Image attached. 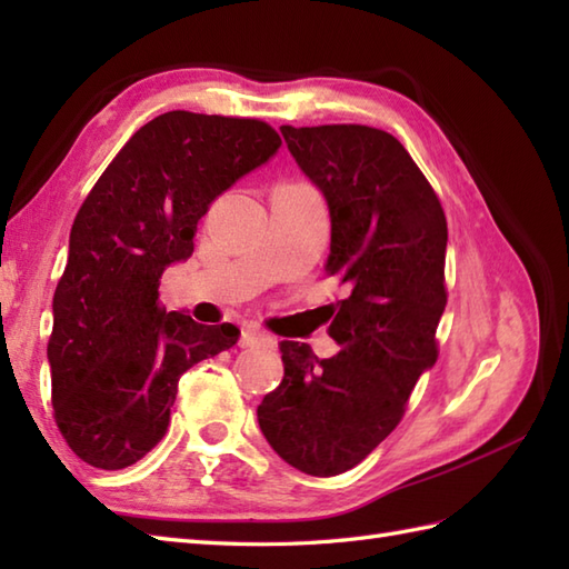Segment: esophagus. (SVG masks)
I'll return each instance as SVG.
<instances>
[{
    "mask_svg": "<svg viewBox=\"0 0 569 569\" xmlns=\"http://www.w3.org/2000/svg\"><path fill=\"white\" fill-rule=\"evenodd\" d=\"M269 345H273V340L261 330H244L239 337V347H244V349H249V347H269Z\"/></svg>",
    "mask_w": 569,
    "mask_h": 569,
    "instance_id": "obj_1",
    "label": "esophagus"
}]
</instances>
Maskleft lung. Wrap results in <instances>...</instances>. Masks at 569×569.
<instances>
[{
  "mask_svg": "<svg viewBox=\"0 0 569 569\" xmlns=\"http://www.w3.org/2000/svg\"><path fill=\"white\" fill-rule=\"evenodd\" d=\"M281 134L330 208L328 273L347 283L318 359L283 340V381L257 410L263 438L310 477L357 467L401 422L420 373L438 361L447 306V220L428 178L389 131L291 127Z\"/></svg>",
  "mask_w": 569,
  "mask_h": 569,
  "instance_id": "obj_1",
  "label": "left lung"
}]
</instances>
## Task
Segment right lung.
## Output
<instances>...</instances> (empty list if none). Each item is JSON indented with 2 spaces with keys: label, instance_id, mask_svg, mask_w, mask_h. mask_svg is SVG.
Returning a JSON list of instances; mask_svg holds the SVG:
<instances>
[{
  "label": "right lung",
  "instance_id": "obj_1",
  "mask_svg": "<svg viewBox=\"0 0 569 569\" xmlns=\"http://www.w3.org/2000/svg\"><path fill=\"white\" fill-rule=\"evenodd\" d=\"M278 131L173 110L131 137L80 204L48 340L56 426L82 462L124 469L171 422L178 379L239 340L234 325L166 312V266L192 253L210 202L266 163Z\"/></svg>",
  "mask_w": 569,
  "mask_h": 569
}]
</instances>
